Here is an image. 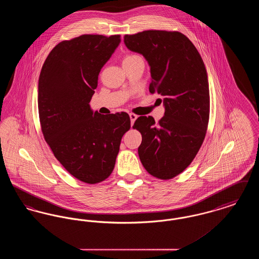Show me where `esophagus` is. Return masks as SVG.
<instances>
[{
    "label": "esophagus",
    "mask_w": 259,
    "mask_h": 259,
    "mask_svg": "<svg viewBox=\"0 0 259 259\" xmlns=\"http://www.w3.org/2000/svg\"><path fill=\"white\" fill-rule=\"evenodd\" d=\"M129 116H130V120H131V125H133L134 122H135L136 119L138 118V115L135 114V113H130Z\"/></svg>",
    "instance_id": "esophagus-1"
}]
</instances>
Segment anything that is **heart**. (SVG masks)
I'll return each instance as SVG.
<instances>
[{"label": "heart", "mask_w": 259, "mask_h": 259, "mask_svg": "<svg viewBox=\"0 0 259 259\" xmlns=\"http://www.w3.org/2000/svg\"><path fill=\"white\" fill-rule=\"evenodd\" d=\"M138 57H140V56H138V55H135V54H127L125 57L123 58V61H129V60H133V59H135V58H138Z\"/></svg>", "instance_id": "obj_1"}]
</instances>
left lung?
Returning <instances> with one entry per match:
<instances>
[{
	"instance_id": "1",
	"label": "left lung",
	"mask_w": 259,
	"mask_h": 259,
	"mask_svg": "<svg viewBox=\"0 0 259 259\" xmlns=\"http://www.w3.org/2000/svg\"><path fill=\"white\" fill-rule=\"evenodd\" d=\"M124 44L146 58L149 92L164 98L165 113L158 123L152 116H140L133 126L142 134L140 159L151 176L170 180L190 165L207 133L209 91L204 62L189 38L177 31L125 35Z\"/></svg>"
}]
</instances>
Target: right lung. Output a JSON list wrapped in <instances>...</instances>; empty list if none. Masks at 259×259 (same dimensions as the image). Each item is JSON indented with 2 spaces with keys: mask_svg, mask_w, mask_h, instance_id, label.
<instances>
[{
  "mask_svg": "<svg viewBox=\"0 0 259 259\" xmlns=\"http://www.w3.org/2000/svg\"><path fill=\"white\" fill-rule=\"evenodd\" d=\"M120 36L81 35L50 51L38 78L37 107L41 132L54 156L75 179L98 184L111 175L128 113L93 112L89 102L103 66Z\"/></svg>",
  "mask_w": 259,
  "mask_h": 259,
  "instance_id": "obj_1",
  "label": "right lung"
}]
</instances>
